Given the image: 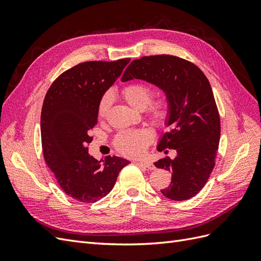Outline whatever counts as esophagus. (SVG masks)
Masks as SVG:
<instances>
[{
	"label": "esophagus",
	"mask_w": 261,
	"mask_h": 261,
	"mask_svg": "<svg viewBox=\"0 0 261 261\" xmlns=\"http://www.w3.org/2000/svg\"><path fill=\"white\" fill-rule=\"evenodd\" d=\"M137 164L139 165H144V167H146L147 169H150V170H154V165L152 163H150L149 161H137Z\"/></svg>",
	"instance_id": "esophagus-1"
}]
</instances>
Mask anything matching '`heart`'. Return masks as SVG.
<instances>
[{"label": "heart", "instance_id": "heart-1", "mask_svg": "<svg viewBox=\"0 0 261 261\" xmlns=\"http://www.w3.org/2000/svg\"><path fill=\"white\" fill-rule=\"evenodd\" d=\"M122 94L126 102L134 109H145L153 97V89L144 83H133L126 85L122 89ZM113 97L111 92H106L98 103L97 113L100 120L107 117L111 108ZM170 107L167 101L158 99L151 102L148 108V115L151 120L160 126H164L170 118ZM152 139L151 133L147 129L135 132H122L114 140V146L118 152L127 156L141 155Z\"/></svg>", "mask_w": 261, "mask_h": 261}]
</instances>
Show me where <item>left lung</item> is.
<instances>
[{"label": "left lung", "instance_id": "obj_1", "mask_svg": "<svg viewBox=\"0 0 261 261\" xmlns=\"http://www.w3.org/2000/svg\"><path fill=\"white\" fill-rule=\"evenodd\" d=\"M134 78L162 89L170 107L165 124L170 130L158 150L175 149L176 156L154 163L172 173L171 184L161 193L172 200H187L198 194L215 168L221 125L217 103L208 78L194 63L174 55H150L134 60L122 82ZM167 152V151H165Z\"/></svg>", "mask_w": 261, "mask_h": 261}]
</instances>
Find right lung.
Instances as JSON below:
<instances>
[{
  "label": "right lung",
  "instance_id": "right-lung-1",
  "mask_svg": "<svg viewBox=\"0 0 261 261\" xmlns=\"http://www.w3.org/2000/svg\"><path fill=\"white\" fill-rule=\"evenodd\" d=\"M129 61L81 63L62 73L44 97L40 125L44 160L62 191L77 201L91 203L103 198L129 163L115 155L101 163L88 153L99 100Z\"/></svg>",
  "mask_w": 261,
  "mask_h": 261
}]
</instances>
